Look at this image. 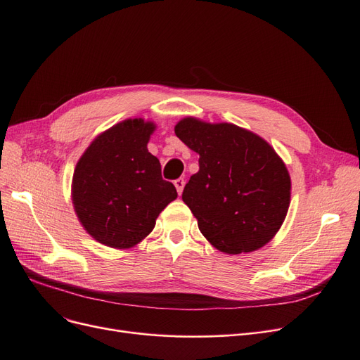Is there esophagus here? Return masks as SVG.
I'll use <instances>...</instances> for the list:
<instances>
[{
    "label": "esophagus",
    "mask_w": 360,
    "mask_h": 360,
    "mask_svg": "<svg viewBox=\"0 0 360 360\" xmlns=\"http://www.w3.org/2000/svg\"><path fill=\"white\" fill-rule=\"evenodd\" d=\"M174 184H176V189H177L179 195H181L183 188H184V179L180 177V179H177V180H174Z\"/></svg>",
    "instance_id": "1"
}]
</instances>
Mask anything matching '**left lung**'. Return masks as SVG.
I'll return each mask as SVG.
<instances>
[{"instance_id": "left-lung-1", "label": "left lung", "mask_w": 360, "mask_h": 360, "mask_svg": "<svg viewBox=\"0 0 360 360\" xmlns=\"http://www.w3.org/2000/svg\"><path fill=\"white\" fill-rule=\"evenodd\" d=\"M176 135L200 155V169L181 198L207 240L233 255L270 242L285 219L291 193L290 174L275 150L228 123L184 118Z\"/></svg>"}]
</instances>
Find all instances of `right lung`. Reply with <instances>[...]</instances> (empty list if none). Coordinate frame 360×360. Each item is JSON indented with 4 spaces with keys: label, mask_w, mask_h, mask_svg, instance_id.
Segmentation results:
<instances>
[{
    "label": "right lung",
    "mask_w": 360,
    "mask_h": 360,
    "mask_svg": "<svg viewBox=\"0 0 360 360\" xmlns=\"http://www.w3.org/2000/svg\"><path fill=\"white\" fill-rule=\"evenodd\" d=\"M155 124L126 120L97 136L75 168L72 198L81 224L97 242L124 249L151 233L156 217L177 198L147 150Z\"/></svg>",
    "instance_id": "right-lung-1"
}]
</instances>
